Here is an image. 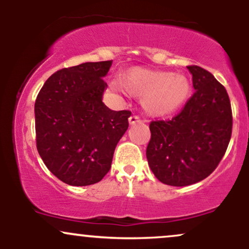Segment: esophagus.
Instances as JSON below:
<instances>
[{"label": "esophagus", "instance_id": "1", "mask_svg": "<svg viewBox=\"0 0 249 249\" xmlns=\"http://www.w3.org/2000/svg\"><path fill=\"white\" fill-rule=\"evenodd\" d=\"M142 121L141 119V117L137 116V115H132L128 118V123H130V125H134L137 124V123H142Z\"/></svg>", "mask_w": 249, "mask_h": 249}]
</instances>
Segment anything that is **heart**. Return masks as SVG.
I'll return each instance as SVG.
<instances>
[{
	"label": "heart",
	"instance_id": "1",
	"mask_svg": "<svg viewBox=\"0 0 249 249\" xmlns=\"http://www.w3.org/2000/svg\"><path fill=\"white\" fill-rule=\"evenodd\" d=\"M115 91L125 90L142 98V104L148 115L161 117L178 111L191 95V84L187 77L171 71L134 68L125 73L122 82L110 83Z\"/></svg>",
	"mask_w": 249,
	"mask_h": 249
}]
</instances>
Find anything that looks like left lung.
<instances>
[{
  "mask_svg": "<svg viewBox=\"0 0 249 249\" xmlns=\"http://www.w3.org/2000/svg\"><path fill=\"white\" fill-rule=\"evenodd\" d=\"M194 93L178 115L150 123L146 158L159 181L187 186L207 178L225 156L233 117L230 97L210 71L188 65Z\"/></svg>",
  "mask_w": 249,
  "mask_h": 249,
  "instance_id": "1",
  "label": "left lung"
}]
</instances>
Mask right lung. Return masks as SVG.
Here are the masks:
<instances>
[{
	"label": "right lung",
	"instance_id": "1",
	"mask_svg": "<svg viewBox=\"0 0 249 249\" xmlns=\"http://www.w3.org/2000/svg\"><path fill=\"white\" fill-rule=\"evenodd\" d=\"M112 61L64 68L44 83L35 102L36 146L45 166L61 181L88 186L104 178L128 127L131 111H112L102 102L103 77Z\"/></svg>",
	"mask_w": 249,
	"mask_h": 249
}]
</instances>
